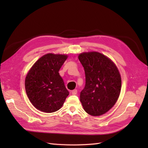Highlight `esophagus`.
Listing matches in <instances>:
<instances>
[{
  "mask_svg": "<svg viewBox=\"0 0 148 148\" xmlns=\"http://www.w3.org/2000/svg\"><path fill=\"white\" fill-rule=\"evenodd\" d=\"M71 94H72L73 95H76L77 94V89H74L72 91H71Z\"/></svg>",
  "mask_w": 148,
  "mask_h": 148,
  "instance_id": "34e87169",
  "label": "esophagus"
}]
</instances>
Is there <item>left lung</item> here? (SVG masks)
<instances>
[{
  "instance_id": "1",
  "label": "left lung",
  "mask_w": 148,
  "mask_h": 148,
  "mask_svg": "<svg viewBox=\"0 0 148 148\" xmlns=\"http://www.w3.org/2000/svg\"><path fill=\"white\" fill-rule=\"evenodd\" d=\"M78 57L86 77L80 101L88 114L102 115L115 104L119 97L122 86L119 70L112 60L98 52H82Z\"/></svg>"
}]
</instances>
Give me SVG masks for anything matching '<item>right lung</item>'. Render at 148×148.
I'll use <instances>...</instances> for the list:
<instances>
[{
  "instance_id": "obj_1",
  "label": "right lung",
  "mask_w": 148,
  "mask_h": 148,
  "mask_svg": "<svg viewBox=\"0 0 148 148\" xmlns=\"http://www.w3.org/2000/svg\"><path fill=\"white\" fill-rule=\"evenodd\" d=\"M67 58L66 54L48 53L40 57L26 75V95L38 110L52 113L64 105L69 92L59 71Z\"/></svg>"
}]
</instances>
